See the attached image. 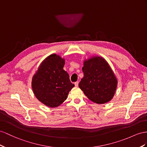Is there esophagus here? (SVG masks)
Wrapping results in <instances>:
<instances>
[{
  "instance_id": "34e87169",
  "label": "esophagus",
  "mask_w": 147,
  "mask_h": 147,
  "mask_svg": "<svg viewBox=\"0 0 147 147\" xmlns=\"http://www.w3.org/2000/svg\"><path fill=\"white\" fill-rule=\"evenodd\" d=\"M78 84H79V82L78 81H76V82H74V85H75V86H76V87H78Z\"/></svg>"
}]
</instances>
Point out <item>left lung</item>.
Returning <instances> with one entry per match:
<instances>
[{
  "label": "left lung",
  "instance_id": "obj_1",
  "mask_svg": "<svg viewBox=\"0 0 147 147\" xmlns=\"http://www.w3.org/2000/svg\"><path fill=\"white\" fill-rule=\"evenodd\" d=\"M84 77L79 87L93 102L102 104L114 97L118 81L110 65L104 58L93 56L84 59Z\"/></svg>",
  "mask_w": 147,
  "mask_h": 147
}]
</instances>
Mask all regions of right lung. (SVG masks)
Segmentation results:
<instances>
[{
	"instance_id": "obj_1",
	"label": "right lung",
	"mask_w": 147,
	"mask_h": 147,
	"mask_svg": "<svg viewBox=\"0 0 147 147\" xmlns=\"http://www.w3.org/2000/svg\"><path fill=\"white\" fill-rule=\"evenodd\" d=\"M65 59L56 54L47 56L32 77V88L36 99L50 107L60 106L74 84L63 69Z\"/></svg>"
}]
</instances>
